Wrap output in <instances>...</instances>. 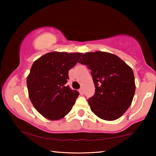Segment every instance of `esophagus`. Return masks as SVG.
I'll return each mask as SVG.
<instances>
[{"label": "esophagus", "mask_w": 156, "mask_h": 156, "mask_svg": "<svg viewBox=\"0 0 156 156\" xmlns=\"http://www.w3.org/2000/svg\"><path fill=\"white\" fill-rule=\"evenodd\" d=\"M79 93H80V95H83V94H84V91H83V88H81V89H79Z\"/></svg>", "instance_id": "esophagus-1"}]
</instances>
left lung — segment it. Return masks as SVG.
<instances>
[{
  "mask_svg": "<svg viewBox=\"0 0 156 156\" xmlns=\"http://www.w3.org/2000/svg\"><path fill=\"white\" fill-rule=\"evenodd\" d=\"M79 63L91 71L95 94L88 99L91 112L105 120L120 118L130 105L136 91L132 69L111 53L87 52Z\"/></svg>",
  "mask_w": 156,
  "mask_h": 156,
  "instance_id": "1",
  "label": "left lung"
}]
</instances>
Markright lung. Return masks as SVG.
<instances>
[{"label":"right lung","mask_w":156,"mask_h":156,"mask_svg":"<svg viewBox=\"0 0 156 156\" xmlns=\"http://www.w3.org/2000/svg\"><path fill=\"white\" fill-rule=\"evenodd\" d=\"M82 53L52 51L37 59L27 78L29 97L35 109L47 119H62L72 110L79 93L66 85L69 70Z\"/></svg>","instance_id":"add662e5"}]
</instances>
